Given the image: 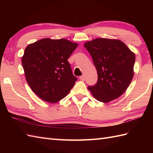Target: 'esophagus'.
<instances>
[{
  "label": "esophagus",
  "mask_w": 153,
  "mask_h": 153,
  "mask_svg": "<svg viewBox=\"0 0 153 153\" xmlns=\"http://www.w3.org/2000/svg\"><path fill=\"white\" fill-rule=\"evenodd\" d=\"M79 79H80L81 80H82V81H85V76H84V75H82V76L79 77Z\"/></svg>",
  "instance_id": "1"
}]
</instances>
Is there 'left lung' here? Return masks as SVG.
<instances>
[{
    "mask_svg": "<svg viewBox=\"0 0 153 153\" xmlns=\"http://www.w3.org/2000/svg\"><path fill=\"white\" fill-rule=\"evenodd\" d=\"M84 47L93 58L98 82L88 89L95 98L104 103L112 101L128 89L134 75L135 54L119 39L97 38Z\"/></svg>",
    "mask_w": 153,
    "mask_h": 153,
    "instance_id": "1",
    "label": "left lung"
}]
</instances>
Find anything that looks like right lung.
<instances>
[{"instance_id":"obj_1","label":"right lung","mask_w":153,"mask_h":153,"mask_svg":"<svg viewBox=\"0 0 153 153\" xmlns=\"http://www.w3.org/2000/svg\"><path fill=\"white\" fill-rule=\"evenodd\" d=\"M78 44L65 39H42L25 48L22 63L31 90L42 100L56 102L68 95L77 77L68 58Z\"/></svg>"}]
</instances>
